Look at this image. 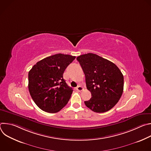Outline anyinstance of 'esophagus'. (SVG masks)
I'll list each match as a JSON object with an SVG mask.
<instances>
[{"instance_id":"esophagus-1","label":"esophagus","mask_w":151,"mask_h":151,"mask_svg":"<svg viewBox=\"0 0 151 151\" xmlns=\"http://www.w3.org/2000/svg\"><path fill=\"white\" fill-rule=\"evenodd\" d=\"M76 90H77L78 91H81L83 90V88L81 87V86H80V85L78 86V87H76Z\"/></svg>"}]
</instances>
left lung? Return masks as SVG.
<instances>
[{
  "mask_svg": "<svg viewBox=\"0 0 151 151\" xmlns=\"http://www.w3.org/2000/svg\"><path fill=\"white\" fill-rule=\"evenodd\" d=\"M76 60L85 76L91 98L85 104L91 111L103 113L118 102L124 90V76L115 64L95 54L78 56Z\"/></svg>",
  "mask_w": 151,
  "mask_h": 151,
  "instance_id": "obj_1",
  "label": "left lung"
}]
</instances>
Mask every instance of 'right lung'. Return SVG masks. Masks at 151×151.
<instances>
[{"label": "right lung", "instance_id": "obj_1", "mask_svg": "<svg viewBox=\"0 0 151 151\" xmlns=\"http://www.w3.org/2000/svg\"><path fill=\"white\" fill-rule=\"evenodd\" d=\"M75 58L68 54H55L38 61L29 71V90L41 110L56 113L68 103L73 90L63 79V73Z\"/></svg>", "mask_w": 151, "mask_h": 151}]
</instances>
